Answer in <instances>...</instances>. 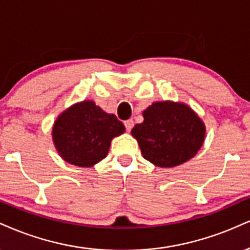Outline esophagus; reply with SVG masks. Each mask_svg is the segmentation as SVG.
I'll return each mask as SVG.
<instances>
[{
	"label": "esophagus",
	"mask_w": 250,
	"mask_h": 250,
	"mask_svg": "<svg viewBox=\"0 0 250 250\" xmlns=\"http://www.w3.org/2000/svg\"><path fill=\"white\" fill-rule=\"evenodd\" d=\"M124 125H125V128H126V131L127 132H130L131 130H132V127H133V120L132 119H128V120H125L124 122Z\"/></svg>",
	"instance_id": "1"
}]
</instances>
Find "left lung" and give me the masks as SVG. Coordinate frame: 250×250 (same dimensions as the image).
I'll list each match as a JSON object with an SVG mask.
<instances>
[{"label":"left lung","instance_id":"left-lung-1","mask_svg":"<svg viewBox=\"0 0 250 250\" xmlns=\"http://www.w3.org/2000/svg\"><path fill=\"white\" fill-rule=\"evenodd\" d=\"M144 122L132 128L143 157L158 167H175L201 148L206 126L198 113L181 102H154L143 112Z\"/></svg>","mask_w":250,"mask_h":250}]
</instances>
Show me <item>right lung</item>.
<instances>
[{"label":"right lung","instance_id":"add662e5","mask_svg":"<svg viewBox=\"0 0 250 250\" xmlns=\"http://www.w3.org/2000/svg\"><path fill=\"white\" fill-rule=\"evenodd\" d=\"M125 132L114 114L93 101L76 103L63 111L52 126V142L63 160L78 167H92L108 153L113 138Z\"/></svg>","mask_w":250,"mask_h":250}]
</instances>
